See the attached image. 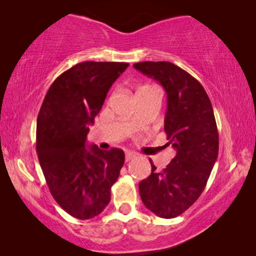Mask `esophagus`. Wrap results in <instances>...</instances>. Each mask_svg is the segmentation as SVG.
<instances>
[{
  "label": "esophagus",
  "instance_id": "esophagus-1",
  "mask_svg": "<svg viewBox=\"0 0 256 256\" xmlns=\"http://www.w3.org/2000/svg\"><path fill=\"white\" fill-rule=\"evenodd\" d=\"M136 157V154L132 152H126V162H128V160H130L132 158H135Z\"/></svg>",
  "mask_w": 256,
  "mask_h": 256
}]
</instances>
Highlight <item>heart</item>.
Here are the masks:
<instances>
[{"label":"heart","mask_w":256,"mask_h":256,"mask_svg":"<svg viewBox=\"0 0 256 256\" xmlns=\"http://www.w3.org/2000/svg\"><path fill=\"white\" fill-rule=\"evenodd\" d=\"M141 88H142V87H141Z\"/></svg>","instance_id":"1"}]
</instances>
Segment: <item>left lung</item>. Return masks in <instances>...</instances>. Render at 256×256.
<instances>
[{
  "instance_id": "8db88e82",
  "label": "left lung",
  "mask_w": 256,
  "mask_h": 256,
  "mask_svg": "<svg viewBox=\"0 0 256 256\" xmlns=\"http://www.w3.org/2000/svg\"><path fill=\"white\" fill-rule=\"evenodd\" d=\"M134 68L164 87V130L176 150L166 169L140 182L146 208L160 218H176L200 197L219 152V135L210 98L197 79L170 62H142Z\"/></svg>"
}]
</instances>
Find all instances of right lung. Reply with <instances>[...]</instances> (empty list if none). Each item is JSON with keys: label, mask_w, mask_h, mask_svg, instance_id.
Returning a JSON list of instances; mask_svg holds the SVG:
<instances>
[{"label": "right lung", "mask_w": 256, "mask_h": 256, "mask_svg": "<svg viewBox=\"0 0 256 256\" xmlns=\"http://www.w3.org/2000/svg\"><path fill=\"white\" fill-rule=\"evenodd\" d=\"M128 62H84L52 82L37 118L36 150L52 197L76 219L100 214L124 163V150L86 146L90 124Z\"/></svg>", "instance_id": "right-lung-1"}]
</instances>
